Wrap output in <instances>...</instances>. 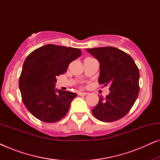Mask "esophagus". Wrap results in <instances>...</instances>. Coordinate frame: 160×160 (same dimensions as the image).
<instances>
[{"instance_id": "esophagus-1", "label": "esophagus", "mask_w": 160, "mask_h": 160, "mask_svg": "<svg viewBox=\"0 0 160 160\" xmlns=\"http://www.w3.org/2000/svg\"><path fill=\"white\" fill-rule=\"evenodd\" d=\"M78 94L79 95H81V96H85V95H88V93H87V92H78Z\"/></svg>"}]
</instances>
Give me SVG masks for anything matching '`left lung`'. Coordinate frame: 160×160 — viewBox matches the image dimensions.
I'll use <instances>...</instances> for the list:
<instances>
[{
    "label": "left lung",
    "instance_id": "8db88e82",
    "mask_svg": "<svg viewBox=\"0 0 160 160\" xmlns=\"http://www.w3.org/2000/svg\"><path fill=\"white\" fill-rule=\"evenodd\" d=\"M100 62L98 82L110 85L106 98L100 97L92 111L98 120L110 122L119 120L134 105L139 92V70L128 54L113 47L87 49Z\"/></svg>",
    "mask_w": 160,
    "mask_h": 160
}]
</instances>
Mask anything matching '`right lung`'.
<instances>
[{
	"mask_svg": "<svg viewBox=\"0 0 160 160\" xmlns=\"http://www.w3.org/2000/svg\"><path fill=\"white\" fill-rule=\"evenodd\" d=\"M81 54L77 48L47 44L25 59L19 87L25 107L37 119L53 123L66 115L77 95L56 89V76L65 73L70 63Z\"/></svg>",
	"mask_w": 160,
	"mask_h": 160,
	"instance_id": "1",
	"label": "right lung"
}]
</instances>
